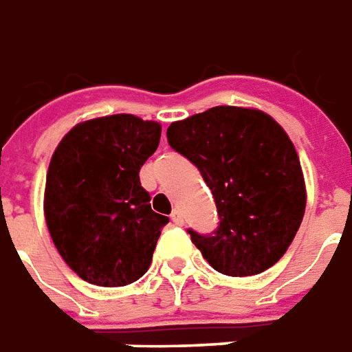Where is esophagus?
<instances>
[{
    "instance_id": "1",
    "label": "esophagus",
    "mask_w": 352,
    "mask_h": 352,
    "mask_svg": "<svg viewBox=\"0 0 352 352\" xmlns=\"http://www.w3.org/2000/svg\"><path fill=\"white\" fill-rule=\"evenodd\" d=\"M170 220L174 226H182L184 223V216H182V212L180 210H174L170 214Z\"/></svg>"
}]
</instances>
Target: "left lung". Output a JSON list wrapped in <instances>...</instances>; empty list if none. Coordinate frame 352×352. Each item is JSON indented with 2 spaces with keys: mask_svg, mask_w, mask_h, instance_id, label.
Listing matches in <instances>:
<instances>
[{
  "mask_svg": "<svg viewBox=\"0 0 352 352\" xmlns=\"http://www.w3.org/2000/svg\"><path fill=\"white\" fill-rule=\"evenodd\" d=\"M166 138L195 164L218 208V229H188L218 273L250 276L284 256L305 214L300 157L283 126L258 109L218 106L176 121Z\"/></svg>",
  "mask_w": 352,
  "mask_h": 352,
  "instance_id": "1",
  "label": "left lung"
}]
</instances>
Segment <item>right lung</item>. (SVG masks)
Segmentation results:
<instances>
[{"label": "right lung", "instance_id": "1", "mask_svg": "<svg viewBox=\"0 0 352 352\" xmlns=\"http://www.w3.org/2000/svg\"><path fill=\"white\" fill-rule=\"evenodd\" d=\"M159 140L161 124L119 113L79 123L54 151L45 220L62 260L87 283L126 286L148 271L168 223L140 184Z\"/></svg>", "mask_w": 352, "mask_h": 352}]
</instances>
